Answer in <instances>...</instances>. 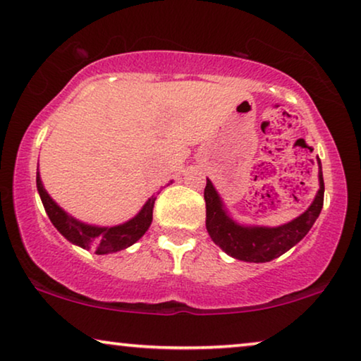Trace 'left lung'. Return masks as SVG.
Wrapping results in <instances>:
<instances>
[{
  "mask_svg": "<svg viewBox=\"0 0 361 361\" xmlns=\"http://www.w3.org/2000/svg\"><path fill=\"white\" fill-rule=\"evenodd\" d=\"M319 164V188L309 209L296 219L280 227H245L232 221L222 206V201L212 183L207 180L204 188L206 229L216 245L227 255L242 262L265 263L283 255L296 245L311 231L324 206V178L321 160Z\"/></svg>",
  "mask_w": 361,
  "mask_h": 361,
  "instance_id": "left-lung-1",
  "label": "left lung"
}]
</instances>
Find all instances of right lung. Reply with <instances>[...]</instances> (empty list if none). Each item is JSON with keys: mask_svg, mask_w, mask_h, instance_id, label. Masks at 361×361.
<instances>
[{"mask_svg": "<svg viewBox=\"0 0 361 361\" xmlns=\"http://www.w3.org/2000/svg\"><path fill=\"white\" fill-rule=\"evenodd\" d=\"M37 191L42 200L44 209L47 212L49 219L55 226L62 235L70 240L75 245L81 248H94L96 253L104 255V253L111 252H119L124 248L130 247L132 243H135L139 238L144 235L152 224V214H154V204L157 196H152L149 201L145 202L139 214L132 217L130 221L124 222L121 226L114 227H96L83 224L77 219H73L72 216H68L52 197L49 196V192L44 190L42 181L37 173Z\"/></svg>", "mask_w": 361, "mask_h": 361, "instance_id": "right-lung-1", "label": "right lung"}]
</instances>
